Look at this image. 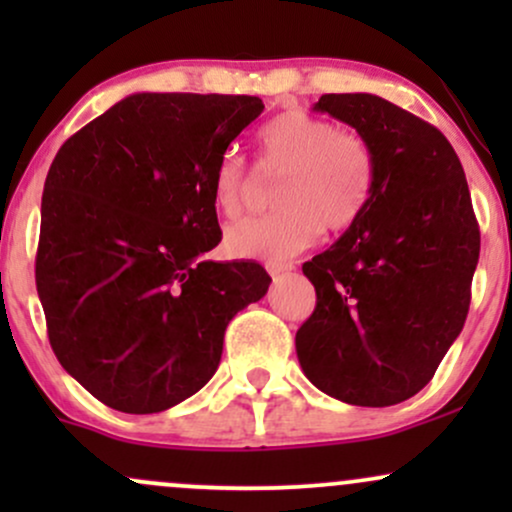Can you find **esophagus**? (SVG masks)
Wrapping results in <instances>:
<instances>
[{"instance_id": "obj_1", "label": "esophagus", "mask_w": 512, "mask_h": 512, "mask_svg": "<svg viewBox=\"0 0 512 512\" xmlns=\"http://www.w3.org/2000/svg\"><path fill=\"white\" fill-rule=\"evenodd\" d=\"M267 272L272 276H281L293 272V264H267Z\"/></svg>"}]
</instances>
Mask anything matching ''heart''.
<instances>
[{
	"label": "heart",
	"mask_w": 512,
	"mask_h": 512,
	"mask_svg": "<svg viewBox=\"0 0 512 512\" xmlns=\"http://www.w3.org/2000/svg\"><path fill=\"white\" fill-rule=\"evenodd\" d=\"M260 168L284 173L276 187L281 209L238 221L223 233L236 260L284 262L315 243L320 228L344 233L361 221L375 185V158L366 139L320 115L289 110L260 129ZM257 178L238 151L219 158L211 199L226 219L243 214Z\"/></svg>",
	"instance_id": "heart-1"
}]
</instances>
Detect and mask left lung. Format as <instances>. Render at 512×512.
Wrapping results in <instances>:
<instances>
[{
    "instance_id": "left-lung-1",
    "label": "left lung",
    "mask_w": 512,
    "mask_h": 512,
    "mask_svg": "<svg viewBox=\"0 0 512 512\" xmlns=\"http://www.w3.org/2000/svg\"><path fill=\"white\" fill-rule=\"evenodd\" d=\"M313 110L366 139L375 185L361 221L303 264L317 305L296 354L325 395L392 407L424 390L467 320L479 262L472 197L448 139L395 103L327 93Z\"/></svg>"
}]
</instances>
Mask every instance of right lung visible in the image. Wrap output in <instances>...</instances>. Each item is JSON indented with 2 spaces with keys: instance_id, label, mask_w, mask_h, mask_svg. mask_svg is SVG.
<instances>
[{
  "instance_id": "right-lung-1",
  "label": "right lung",
  "mask_w": 512,
  "mask_h": 512,
  "mask_svg": "<svg viewBox=\"0 0 512 512\" xmlns=\"http://www.w3.org/2000/svg\"><path fill=\"white\" fill-rule=\"evenodd\" d=\"M257 96L132 93L69 137L40 204L35 286L50 346L110 409L156 414L216 373L228 322L267 293L221 243L211 178Z\"/></svg>"
}]
</instances>
